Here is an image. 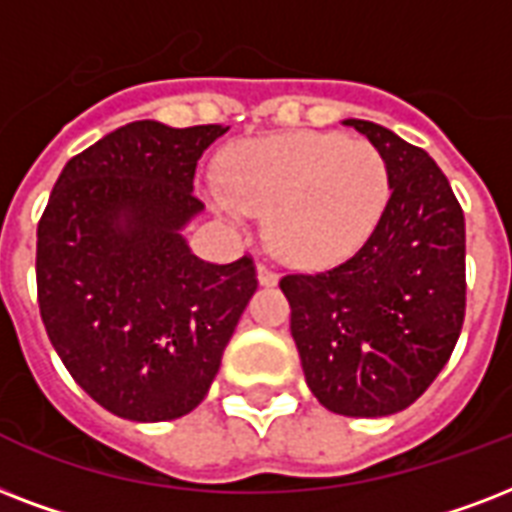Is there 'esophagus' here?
<instances>
[{"label":"esophagus","mask_w":512,"mask_h":512,"mask_svg":"<svg viewBox=\"0 0 512 512\" xmlns=\"http://www.w3.org/2000/svg\"><path fill=\"white\" fill-rule=\"evenodd\" d=\"M259 283L261 285H275L277 283L275 267H269V264H264V261H261V264H259Z\"/></svg>","instance_id":"esophagus-1"}]
</instances>
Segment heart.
<instances>
[{
	"instance_id": "b5f03b06",
	"label": "heart",
	"mask_w": 512,
	"mask_h": 512,
	"mask_svg": "<svg viewBox=\"0 0 512 512\" xmlns=\"http://www.w3.org/2000/svg\"><path fill=\"white\" fill-rule=\"evenodd\" d=\"M390 173L382 152L363 138L299 130L232 149L227 184L211 189L221 216L245 227L269 213L280 256L320 267L350 256L382 216Z\"/></svg>"
}]
</instances>
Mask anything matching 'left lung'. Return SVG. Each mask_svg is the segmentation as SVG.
<instances>
[{
    "instance_id": "1",
    "label": "left lung",
    "mask_w": 512,
    "mask_h": 512,
    "mask_svg": "<svg viewBox=\"0 0 512 512\" xmlns=\"http://www.w3.org/2000/svg\"><path fill=\"white\" fill-rule=\"evenodd\" d=\"M390 197L358 251L280 280L312 395L344 417L403 411L441 374L465 323V213L433 157L366 120Z\"/></svg>"
}]
</instances>
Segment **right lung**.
Here are the masks:
<instances>
[{
    "label": "right lung",
    "instance_id": "obj_1",
    "mask_svg": "<svg viewBox=\"0 0 512 512\" xmlns=\"http://www.w3.org/2000/svg\"><path fill=\"white\" fill-rule=\"evenodd\" d=\"M227 130L117 128L66 162L39 219L47 336L74 382L122 419L165 422L200 406L259 285L248 253L213 264L181 237L202 211L197 160Z\"/></svg>",
    "mask_w": 512,
    "mask_h": 512
}]
</instances>
